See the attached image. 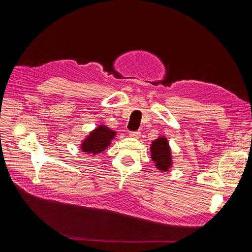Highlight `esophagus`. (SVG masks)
<instances>
[{
  "label": "esophagus",
  "instance_id": "1",
  "mask_svg": "<svg viewBox=\"0 0 252 252\" xmlns=\"http://www.w3.org/2000/svg\"><path fill=\"white\" fill-rule=\"evenodd\" d=\"M129 136L134 137V138H138L140 136V132H139V131H130Z\"/></svg>",
  "mask_w": 252,
  "mask_h": 252
}]
</instances>
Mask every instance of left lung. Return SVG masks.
I'll return each mask as SVG.
<instances>
[{"label":"left lung","mask_w":252,"mask_h":252,"mask_svg":"<svg viewBox=\"0 0 252 252\" xmlns=\"http://www.w3.org/2000/svg\"><path fill=\"white\" fill-rule=\"evenodd\" d=\"M151 152L152 159L156 163L157 168L163 171H167V169L171 166V155L166 138L160 136L158 139H155L152 143Z\"/></svg>","instance_id":"left-lung-1"}]
</instances>
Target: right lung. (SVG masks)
Returning a JSON list of instances; mask_svg holds the SVG:
<instances>
[{
  "instance_id": "add662e5",
  "label": "right lung",
  "mask_w": 252,
  "mask_h": 252,
  "mask_svg": "<svg viewBox=\"0 0 252 252\" xmlns=\"http://www.w3.org/2000/svg\"><path fill=\"white\" fill-rule=\"evenodd\" d=\"M115 136V132L105 126H99L90 133L83 141L82 151L87 154H98L106 149L111 140Z\"/></svg>"
}]
</instances>
